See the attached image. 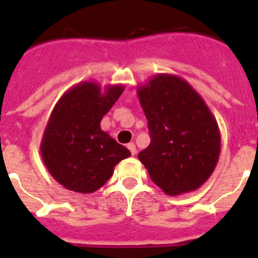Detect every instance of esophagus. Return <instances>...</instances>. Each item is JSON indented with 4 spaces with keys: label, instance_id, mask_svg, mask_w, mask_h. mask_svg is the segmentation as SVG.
I'll return each mask as SVG.
<instances>
[{
    "label": "esophagus",
    "instance_id": "obj_1",
    "mask_svg": "<svg viewBox=\"0 0 258 258\" xmlns=\"http://www.w3.org/2000/svg\"><path fill=\"white\" fill-rule=\"evenodd\" d=\"M127 149H128L130 151H131V154H133V155H135V154H137V147H135V145H134L133 142L127 145Z\"/></svg>",
    "mask_w": 258,
    "mask_h": 258
}]
</instances>
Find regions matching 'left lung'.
<instances>
[{"label":"left lung","mask_w":258,"mask_h":258,"mask_svg":"<svg viewBox=\"0 0 258 258\" xmlns=\"http://www.w3.org/2000/svg\"><path fill=\"white\" fill-rule=\"evenodd\" d=\"M138 97L151 137L138 158L151 180L169 196L200 188L221 151L220 128L208 104L186 80L170 74L138 87Z\"/></svg>","instance_id":"left-lung-1"}]
</instances>
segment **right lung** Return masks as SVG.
<instances>
[{
	"mask_svg": "<svg viewBox=\"0 0 258 258\" xmlns=\"http://www.w3.org/2000/svg\"><path fill=\"white\" fill-rule=\"evenodd\" d=\"M124 87L82 82L64 92L54 105L42 134V161L67 190L89 194L112 176L113 167L131 155L104 133L100 121Z\"/></svg>",
	"mask_w": 258,
	"mask_h": 258,
	"instance_id": "obj_1",
	"label": "right lung"
}]
</instances>
